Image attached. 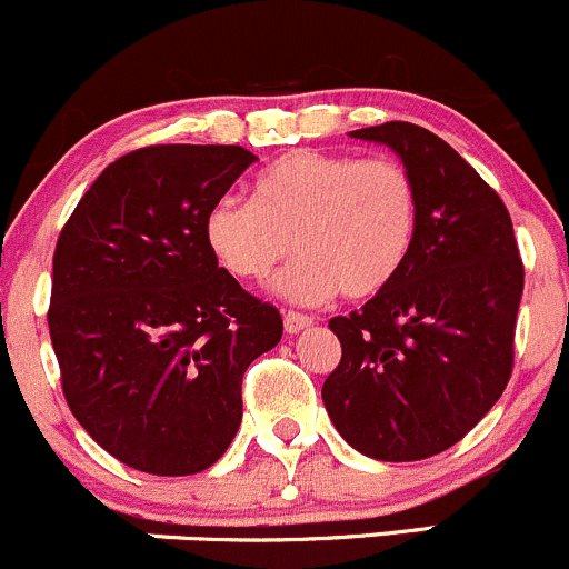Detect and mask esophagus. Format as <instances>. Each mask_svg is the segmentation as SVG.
Returning <instances> with one entry per match:
<instances>
[{"label":"esophagus","mask_w":569,"mask_h":569,"mask_svg":"<svg viewBox=\"0 0 569 569\" xmlns=\"http://www.w3.org/2000/svg\"><path fill=\"white\" fill-rule=\"evenodd\" d=\"M315 323L312 315H301V312H284V331L287 335H298V331L309 329Z\"/></svg>","instance_id":"obj_1"}]
</instances>
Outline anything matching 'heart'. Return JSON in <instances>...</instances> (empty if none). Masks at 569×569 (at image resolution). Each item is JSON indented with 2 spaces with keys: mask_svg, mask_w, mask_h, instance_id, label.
I'll use <instances>...</instances> for the list:
<instances>
[{
  "mask_svg": "<svg viewBox=\"0 0 569 569\" xmlns=\"http://www.w3.org/2000/svg\"><path fill=\"white\" fill-rule=\"evenodd\" d=\"M420 201L407 168L387 157L290 151L254 179V196L218 199L204 216V243L243 282H273L287 301L318 303L342 292L370 298L401 273L418 234Z\"/></svg>",
  "mask_w": 569,
  "mask_h": 569,
  "instance_id": "1",
  "label": "heart"
}]
</instances>
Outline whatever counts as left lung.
<instances>
[{
  "label": "left lung",
  "instance_id": "1",
  "mask_svg": "<svg viewBox=\"0 0 569 569\" xmlns=\"http://www.w3.org/2000/svg\"><path fill=\"white\" fill-rule=\"evenodd\" d=\"M348 134L401 157L420 216L401 273L329 320L342 357L320 396L359 453L418 462L457 446L506 390L522 260L500 196L446 140L407 121Z\"/></svg>",
  "mask_w": 569,
  "mask_h": 569
}]
</instances>
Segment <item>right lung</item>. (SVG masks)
<instances>
[{
	"label": "right lung",
	"instance_id": "add662e5",
	"mask_svg": "<svg viewBox=\"0 0 569 569\" xmlns=\"http://www.w3.org/2000/svg\"><path fill=\"white\" fill-rule=\"evenodd\" d=\"M257 157L243 146H146L99 173L52 260L49 335L63 396L118 462L193 476L243 420V373L282 315L218 268L204 216Z\"/></svg>",
	"mask_w": 569,
	"mask_h": 569
}]
</instances>
